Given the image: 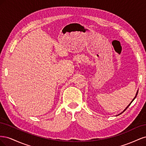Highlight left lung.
Listing matches in <instances>:
<instances>
[{
	"instance_id": "8db88e82",
	"label": "left lung",
	"mask_w": 146,
	"mask_h": 146,
	"mask_svg": "<svg viewBox=\"0 0 146 146\" xmlns=\"http://www.w3.org/2000/svg\"><path fill=\"white\" fill-rule=\"evenodd\" d=\"M138 92H136V96H135V98H134V99H133V100H132V102H133V100H135V98H136V96H137V94H138ZM131 103H130V104H129V106H128V107H127V108H125V110H124V111H125V110H127V108H128V107H129V106H130V104H131Z\"/></svg>"
}]
</instances>
